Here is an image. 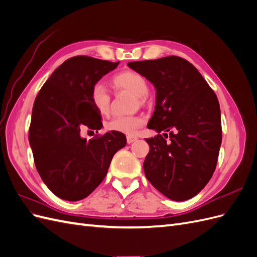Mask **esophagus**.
Returning a JSON list of instances; mask_svg holds the SVG:
<instances>
[{"instance_id":"34e87169","label":"esophagus","mask_w":257,"mask_h":257,"mask_svg":"<svg viewBox=\"0 0 257 257\" xmlns=\"http://www.w3.org/2000/svg\"><path fill=\"white\" fill-rule=\"evenodd\" d=\"M136 141H137V137H134V136H127V137H126L127 144H132V143H134V142H136Z\"/></svg>"}]
</instances>
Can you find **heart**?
I'll return each mask as SVG.
<instances>
[{
  "label": "heart",
  "mask_w": 257,
  "mask_h": 257,
  "mask_svg": "<svg viewBox=\"0 0 257 257\" xmlns=\"http://www.w3.org/2000/svg\"><path fill=\"white\" fill-rule=\"evenodd\" d=\"M113 85L118 90H126L133 93L138 98L139 104L145 102V96L149 92V85L145 77L133 71H126L115 75L112 79ZM90 99L93 107L102 115L110 112L111 94L103 82L93 84L90 93ZM144 119L139 115H116L106 123L109 131L118 132L127 135H134L144 124Z\"/></svg>",
  "instance_id": "1"
}]
</instances>
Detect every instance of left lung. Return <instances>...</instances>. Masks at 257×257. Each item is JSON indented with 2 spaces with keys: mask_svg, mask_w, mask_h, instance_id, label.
<instances>
[{
  "mask_svg": "<svg viewBox=\"0 0 257 257\" xmlns=\"http://www.w3.org/2000/svg\"><path fill=\"white\" fill-rule=\"evenodd\" d=\"M127 65L157 90L148 128L159 134L146 139L150 151L144 162L145 175L169 199H190L215 170L222 143L219 100L196 67L182 58L169 56ZM162 130L172 131L169 142L159 134Z\"/></svg>",
  "mask_w": 257,
  "mask_h": 257,
  "instance_id": "obj_1",
  "label": "left lung"
}]
</instances>
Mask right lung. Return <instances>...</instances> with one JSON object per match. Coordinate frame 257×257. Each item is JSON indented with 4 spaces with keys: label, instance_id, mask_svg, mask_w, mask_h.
<instances>
[{
    "label": "right lung",
    "instance_id": "obj_1",
    "mask_svg": "<svg viewBox=\"0 0 257 257\" xmlns=\"http://www.w3.org/2000/svg\"><path fill=\"white\" fill-rule=\"evenodd\" d=\"M118 64L73 57L51 74L35 98L30 146L42 180L62 199L76 201L90 195L104 180L114 153L126 145L125 135L113 131L90 141L81 137L83 128H102L90 93Z\"/></svg>",
    "mask_w": 257,
    "mask_h": 257
}]
</instances>
